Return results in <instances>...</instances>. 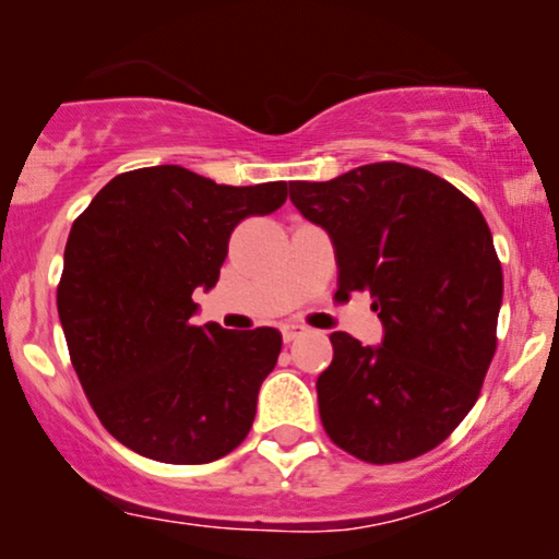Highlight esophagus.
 <instances>
[{
  "label": "esophagus",
  "mask_w": 559,
  "mask_h": 559,
  "mask_svg": "<svg viewBox=\"0 0 559 559\" xmlns=\"http://www.w3.org/2000/svg\"><path fill=\"white\" fill-rule=\"evenodd\" d=\"M300 333H302L300 325H282V341L285 343H293Z\"/></svg>",
  "instance_id": "34e87169"
}]
</instances>
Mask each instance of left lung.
I'll return each mask as SVG.
<instances>
[{
    "instance_id": "obj_1",
    "label": "left lung",
    "mask_w": 559,
    "mask_h": 559,
    "mask_svg": "<svg viewBox=\"0 0 559 559\" xmlns=\"http://www.w3.org/2000/svg\"><path fill=\"white\" fill-rule=\"evenodd\" d=\"M289 201L331 236L335 295L369 293L384 325L377 348L331 333L318 377L328 438L373 465L425 455L473 409L496 354L503 274L484 213L404 163L289 182Z\"/></svg>"
}]
</instances>
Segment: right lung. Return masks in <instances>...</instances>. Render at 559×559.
Masks as SVG:
<instances>
[{"mask_svg":"<svg viewBox=\"0 0 559 559\" xmlns=\"http://www.w3.org/2000/svg\"><path fill=\"white\" fill-rule=\"evenodd\" d=\"M287 182L218 186L180 165L121 173L73 221L58 285L68 354L102 425L134 453L198 465L239 448L282 350L277 328L193 325L231 231Z\"/></svg>","mask_w":559,"mask_h":559,"instance_id":"add662e5","label":"right lung"}]
</instances>
